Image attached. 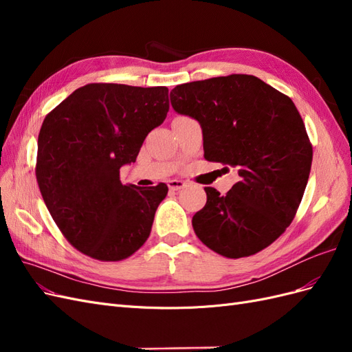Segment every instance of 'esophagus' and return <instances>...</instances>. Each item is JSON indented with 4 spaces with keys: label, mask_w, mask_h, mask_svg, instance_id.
Masks as SVG:
<instances>
[{
    "label": "esophagus",
    "mask_w": 352,
    "mask_h": 352,
    "mask_svg": "<svg viewBox=\"0 0 352 352\" xmlns=\"http://www.w3.org/2000/svg\"><path fill=\"white\" fill-rule=\"evenodd\" d=\"M168 189L170 190H179L186 186V182H184V180H177V179H173V180H168Z\"/></svg>",
    "instance_id": "esophagus-1"
}]
</instances>
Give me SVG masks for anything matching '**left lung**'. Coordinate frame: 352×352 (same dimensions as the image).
Wrapping results in <instances>:
<instances>
[{
  "instance_id": "8db88e82",
  "label": "left lung",
  "mask_w": 352,
  "mask_h": 352,
  "mask_svg": "<svg viewBox=\"0 0 352 352\" xmlns=\"http://www.w3.org/2000/svg\"><path fill=\"white\" fill-rule=\"evenodd\" d=\"M170 100L201 123L206 160L239 175L223 197L204 188L207 202L192 217L197 236L226 258L267 248L292 223L311 170L313 145L295 104L251 74L177 85Z\"/></svg>"
}]
</instances>
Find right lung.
<instances>
[{
	"mask_svg": "<svg viewBox=\"0 0 352 352\" xmlns=\"http://www.w3.org/2000/svg\"><path fill=\"white\" fill-rule=\"evenodd\" d=\"M166 87L88 83L41 126L35 173L52 220L72 247L100 261H122L151 233L167 185L120 182L146 135L168 111Z\"/></svg>",
	"mask_w": 352,
	"mask_h": 352,
	"instance_id": "obj_1",
	"label": "right lung"
}]
</instances>
